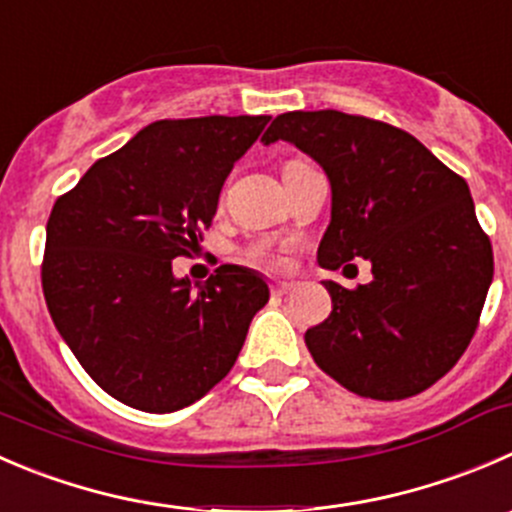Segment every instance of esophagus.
<instances>
[{
	"instance_id": "esophagus-1",
	"label": "esophagus",
	"mask_w": 512,
	"mask_h": 512,
	"mask_svg": "<svg viewBox=\"0 0 512 512\" xmlns=\"http://www.w3.org/2000/svg\"><path fill=\"white\" fill-rule=\"evenodd\" d=\"M292 290H295V282L282 280L275 285V295H287V292H292Z\"/></svg>"
}]
</instances>
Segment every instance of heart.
<instances>
[{
  "label": "heart",
  "mask_w": 512,
  "mask_h": 512,
  "mask_svg": "<svg viewBox=\"0 0 512 512\" xmlns=\"http://www.w3.org/2000/svg\"><path fill=\"white\" fill-rule=\"evenodd\" d=\"M252 257H255V260H265V262H280V257H277L267 245H257L255 250H252Z\"/></svg>",
  "instance_id": "b5f03b06"
}]
</instances>
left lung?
Returning <instances> with one entry per match:
<instances>
[{
    "label": "left lung",
    "mask_w": 512,
    "mask_h": 512,
    "mask_svg": "<svg viewBox=\"0 0 512 512\" xmlns=\"http://www.w3.org/2000/svg\"><path fill=\"white\" fill-rule=\"evenodd\" d=\"M277 140L330 180L320 267L345 272L357 257L372 265L357 290L325 280L332 312L305 332L307 350L362 398L423 393L470 345L493 282L468 182L408 132L337 109L280 114L262 135L265 145Z\"/></svg>",
    "instance_id": "left-lung-1"
}]
</instances>
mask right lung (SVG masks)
I'll list each match as a JSON object with an SVG mask.
<instances>
[{"label": "right lung", "instance_id": "1", "mask_svg": "<svg viewBox=\"0 0 512 512\" xmlns=\"http://www.w3.org/2000/svg\"><path fill=\"white\" fill-rule=\"evenodd\" d=\"M267 122H152L54 202L44 300L79 365L119 403L175 413L200 400L232 370L270 300L250 267L222 265L195 285L172 272L175 257L200 245L227 175Z\"/></svg>", "mask_w": 512, "mask_h": 512}]
</instances>
